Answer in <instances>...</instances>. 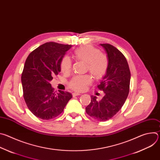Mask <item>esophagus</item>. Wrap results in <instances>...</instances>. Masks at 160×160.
<instances>
[{
    "label": "esophagus",
    "mask_w": 160,
    "mask_h": 160,
    "mask_svg": "<svg viewBox=\"0 0 160 160\" xmlns=\"http://www.w3.org/2000/svg\"><path fill=\"white\" fill-rule=\"evenodd\" d=\"M79 95H80V94H79V93H78V92H73V93L72 94L73 97H75V96H79Z\"/></svg>",
    "instance_id": "1"
}]
</instances>
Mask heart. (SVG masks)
Here are the masks:
<instances>
[{"label":"heart","mask_w":160,"mask_h":160,"mask_svg":"<svg viewBox=\"0 0 160 160\" xmlns=\"http://www.w3.org/2000/svg\"><path fill=\"white\" fill-rule=\"evenodd\" d=\"M73 57L77 61L85 62V69L94 78L100 80L107 73L109 61L107 56L101 53L100 50L92 45H87L75 49ZM72 61L69 58L64 57L60 64V69L62 73L68 74L72 69ZM92 82L91 77L88 75H78L72 78L69 83L70 87L78 92L85 90Z\"/></svg>","instance_id":"heart-1"}]
</instances>
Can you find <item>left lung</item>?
Segmentation results:
<instances>
[{
  "label": "left lung",
  "instance_id": "obj_1",
  "mask_svg": "<svg viewBox=\"0 0 160 160\" xmlns=\"http://www.w3.org/2000/svg\"><path fill=\"white\" fill-rule=\"evenodd\" d=\"M101 45L106 51L109 61L107 73L98 86L104 96L100 101L91 96L85 110L90 117L105 122L115 116L123 106L129 93L130 72L127 59L118 49L109 43Z\"/></svg>",
  "mask_w": 160,
  "mask_h": 160
}]
</instances>
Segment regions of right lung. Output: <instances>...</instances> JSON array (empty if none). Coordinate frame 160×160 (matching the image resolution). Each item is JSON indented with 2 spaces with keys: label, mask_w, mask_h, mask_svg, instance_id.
<instances>
[{
  "label": "right lung",
  "mask_w": 160,
  "mask_h": 160,
  "mask_svg": "<svg viewBox=\"0 0 160 160\" xmlns=\"http://www.w3.org/2000/svg\"><path fill=\"white\" fill-rule=\"evenodd\" d=\"M72 45L46 42L33 50L26 59L21 74L23 98L33 115L51 120L63 111L72 95L59 90L56 94L49 81L61 72L60 64Z\"/></svg>",
  "instance_id": "1"
}]
</instances>
